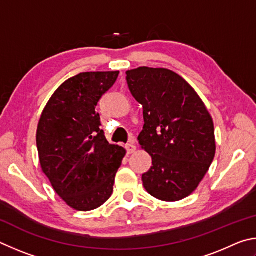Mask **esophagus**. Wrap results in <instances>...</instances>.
Returning a JSON list of instances; mask_svg holds the SVG:
<instances>
[{
	"label": "esophagus",
	"instance_id": "obj_1",
	"mask_svg": "<svg viewBox=\"0 0 256 256\" xmlns=\"http://www.w3.org/2000/svg\"><path fill=\"white\" fill-rule=\"evenodd\" d=\"M126 150H127L128 154H132L136 150V146L134 144H127L126 145Z\"/></svg>",
	"mask_w": 256,
	"mask_h": 256
}]
</instances>
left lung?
Returning a JSON list of instances; mask_svg holds the SVG:
<instances>
[{
  "instance_id": "left-lung-1",
  "label": "left lung",
  "mask_w": 256,
  "mask_h": 256,
  "mask_svg": "<svg viewBox=\"0 0 256 256\" xmlns=\"http://www.w3.org/2000/svg\"><path fill=\"white\" fill-rule=\"evenodd\" d=\"M126 74L129 91L144 110L138 140L152 158L142 184L158 200L184 199L198 188L216 153L212 116L191 85L172 70L144 66Z\"/></svg>"
}]
</instances>
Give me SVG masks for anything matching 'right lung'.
<instances>
[{
	"label": "right lung",
	"mask_w": 256,
	"mask_h": 256,
	"mask_svg": "<svg viewBox=\"0 0 256 256\" xmlns=\"http://www.w3.org/2000/svg\"><path fill=\"white\" fill-rule=\"evenodd\" d=\"M119 72H86L65 80L40 116L37 148L54 190L75 210L102 206L114 191L126 150L111 145L100 128L98 102Z\"/></svg>",
	"instance_id": "obj_1"
}]
</instances>
